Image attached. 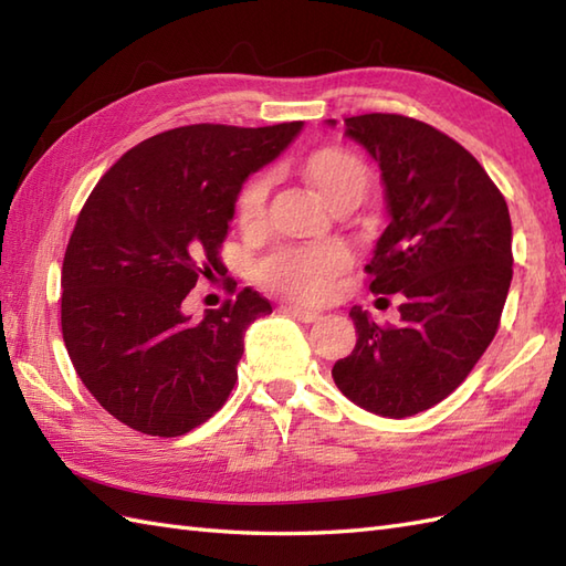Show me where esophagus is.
Returning a JSON list of instances; mask_svg holds the SVG:
<instances>
[{"mask_svg":"<svg viewBox=\"0 0 566 566\" xmlns=\"http://www.w3.org/2000/svg\"><path fill=\"white\" fill-rule=\"evenodd\" d=\"M284 314L296 318V321H302V323H316V321L323 318L318 311H308V308H302V306H284Z\"/></svg>","mask_w":566,"mask_h":566,"instance_id":"1","label":"esophagus"}]
</instances>
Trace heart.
Returning <instances> with one entry per match:
<instances>
[{
  "label": "heart",
  "instance_id": "b5f03b06",
  "mask_svg": "<svg viewBox=\"0 0 566 566\" xmlns=\"http://www.w3.org/2000/svg\"><path fill=\"white\" fill-rule=\"evenodd\" d=\"M298 172L316 195L340 209L365 197L369 187V167L357 153L340 146H323L311 150L298 163ZM270 177L258 175L240 189L235 199L238 223L245 233H260L268 226ZM353 252L343 243L323 245H284L270 252L258 264V280L268 290L294 302H321L335 282L350 270Z\"/></svg>",
  "mask_w": 566,
  "mask_h": 566
}]
</instances>
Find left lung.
<instances>
[{
  "label": "left lung",
  "instance_id": "obj_1",
  "mask_svg": "<svg viewBox=\"0 0 566 566\" xmlns=\"http://www.w3.org/2000/svg\"><path fill=\"white\" fill-rule=\"evenodd\" d=\"M345 126L379 165L391 216L365 268L369 292L401 294V321L377 326L355 306L357 345L333 379L365 411L416 416L460 387L494 340L513 276L511 216L484 167L442 130L401 114Z\"/></svg>",
  "mask_w": 566,
  "mask_h": 566
}]
</instances>
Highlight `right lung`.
<instances>
[{
	"label": "right lung",
	"mask_w": 566,
	"mask_h": 566,
	"mask_svg": "<svg viewBox=\"0 0 566 566\" xmlns=\"http://www.w3.org/2000/svg\"><path fill=\"white\" fill-rule=\"evenodd\" d=\"M302 126L165 130L124 153L84 201L60 276L63 340L84 387L128 428L185 436L235 387L243 335L272 314L270 302L248 286L201 321L185 316L182 302L201 276L221 274L248 175Z\"/></svg>",
	"instance_id": "1"
}]
</instances>
